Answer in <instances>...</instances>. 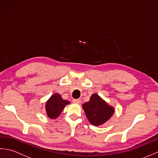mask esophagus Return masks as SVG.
I'll return each instance as SVG.
<instances>
[{"mask_svg": "<svg viewBox=\"0 0 158 158\" xmlns=\"http://www.w3.org/2000/svg\"><path fill=\"white\" fill-rule=\"evenodd\" d=\"M81 99H73V102L74 103H76V104H79L80 102H81Z\"/></svg>", "mask_w": 158, "mask_h": 158, "instance_id": "obj_1", "label": "esophagus"}]
</instances>
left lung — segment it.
Listing matches in <instances>:
<instances>
[{
	"instance_id": "1",
	"label": "left lung",
	"mask_w": 158,
	"mask_h": 158,
	"mask_svg": "<svg viewBox=\"0 0 158 158\" xmlns=\"http://www.w3.org/2000/svg\"><path fill=\"white\" fill-rule=\"evenodd\" d=\"M82 106L89 122L96 126L105 123L115 111L113 107L109 106L96 94H92L89 101L83 104Z\"/></svg>"
}]
</instances>
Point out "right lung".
<instances>
[{"label":"right lung","mask_w":158,"mask_h":158,"mask_svg":"<svg viewBox=\"0 0 158 158\" xmlns=\"http://www.w3.org/2000/svg\"><path fill=\"white\" fill-rule=\"evenodd\" d=\"M70 104L68 100H63L59 94H54L47 101L45 109L47 115L51 119H56L66 105Z\"/></svg>","instance_id":"obj_1"}]
</instances>
